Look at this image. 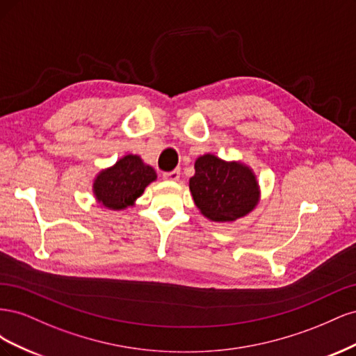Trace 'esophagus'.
Here are the masks:
<instances>
[{
    "label": "esophagus",
    "mask_w": 356,
    "mask_h": 356,
    "mask_svg": "<svg viewBox=\"0 0 356 356\" xmlns=\"http://www.w3.org/2000/svg\"><path fill=\"white\" fill-rule=\"evenodd\" d=\"M179 175H181L179 170L175 169V170H170V172H165L163 179H166V181H178Z\"/></svg>",
    "instance_id": "obj_1"
}]
</instances>
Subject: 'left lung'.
I'll list each match as a JSON object with an SVG mask.
<instances>
[{
  "instance_id": "obj_1",
  "label": "left lung",
  "mask_w": 356,
  "mask_h": 356,
  "mask_svg": "<svg viewBox=\"0 0 356 356\" xmlns=\"http://www.w3.org/2000/svg\"><path fill=\"white\" fill-rule=\"evenodd\" d=\"M190 191L202 215L211 221H234L250 213L260 200V187L250 166L203 154L195 163Z\"/></svg>"
}]
</instances>
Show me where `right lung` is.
Masks as SVG:
<instances>
[{"mask_svg": "<svg viewBox=\"0 0 356 356\" xmlns=\"http://www.w3.org/2000/svg\"><path fill=\"white\" fill-rule=\"evenodd\" d=\"M156 170L136 154H127L111 168L101 170L93 181V195L102 207L122 211L134 207L149 182L156 181Z\"/></svg>", "mask_w": 356, "mask_h": 356, "instance_id": "add662e5", "label": "right lung"}]
</instances>
